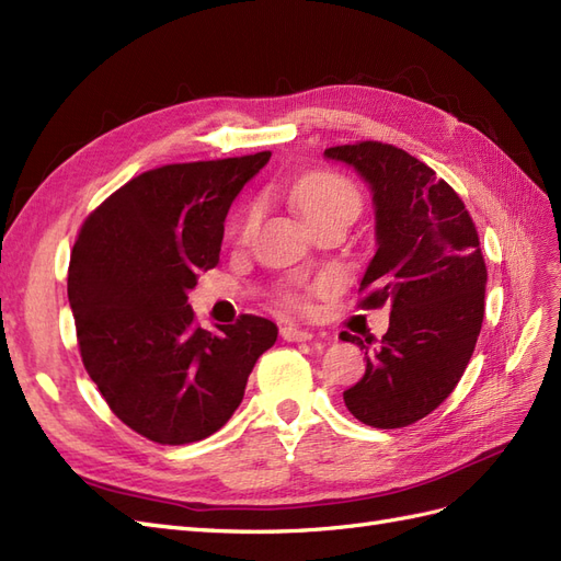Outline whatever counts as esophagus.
Instances as JSON below:
<instances>
[{
  "label": "esophagus",
  "instance_id": "obj_1",
  "mask_svg": "<svg viewBox=\"0 0 561 561\" xmlns=\"http://www.w3.org/2000/svg\"><path fill=\"white\" fill-rule=\"evenodd\" d=\"M282 339L284 341H310L312 334L308 332V329H298V327L289 324V327H282Z\"/></svg>",
  "mask_w": 561,
  "mask_h": 561
}]
</instances>
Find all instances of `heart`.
<instances>
[{
    "label": "heart",
    "mask_w": 561,
    "mask_h": 561,
    "mask_svg": "<svg viewBox=\"0 0 561 561\" xmlns=\"http://www.w3.org/2000/svg\"><path fill=\"white\" fill-rule=\"evenodd\" d=\"M291 201L298 213L306 218V222L312 225L324 218H336V215L355 218L357 208H360V192H357V186L346 175H339V172L332 170H318L310 172V175H304L291 186ZM253 218L255 208L243 213L237 227L239 237H247ZM284 304L298 308L300 298L294 291H286Z\"/></svg>",
    "instance_id": "b5f03b06"
}]
</instances>
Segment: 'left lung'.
Listing matches in <instances>:
<instances>
[{
	"label": "left lung",
	"instance_id": "1",
	"mask_svg": "<svg viewBox=\"0 0 561 561\" xmlns=\"http://www.w3.org/2000/svg\"><path fill=\"white\" fill-rule=\"evenodd\" d=\"M324 156L371 186L377 253L357 306L391 308L377 348L341 332L367 357L365 377L343 400L367 426H408L453 393L477 346L488 277L477 225L448 182L393 144H343Z\"/></svg>",
	"mask_w": 561,
	"mask_h": 561
}]
</instances>
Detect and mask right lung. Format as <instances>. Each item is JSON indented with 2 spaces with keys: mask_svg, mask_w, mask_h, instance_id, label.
Returning <instances> with one entry per match:
<instances>
[{
  "mask_svg": "<svg viewBox=\"0 0 561 561\" xmlns=\"http://www.w3.org/2000/svg\"><path fill=\"white\" fill-rule=\"evenodd\" d=\"M270 151L141 172L82 222L68 300L82 365L111 412L161 445L208 438L239 408L277 327L241 314L201 329L186 294L220 261L232 201Z\"/></svg>",
  "mask_w": 561,
  "mask_h": 561,
  "instance_id": "1",
  "label": "right lung"
}]
</instances>
